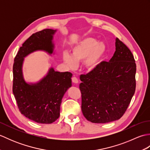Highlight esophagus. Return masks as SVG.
I'll return each mask as SVG.
<instances>
[{
  "label": "esophagus",
  "instance_id": "obj_1",
  "mask_svg": "<svg viewBox=\"0 0 150 150\" xmlns=\"http://www.w3.org/2000/svg\"><path fill=\"white\" fill-rule=\"evenodd\" d=\"M71 80H72V82H73V83L77 84L78 82H79L78 79H77V78L76 77H73L71 78Z\"/></svg>",
  "mask_w": 150,
  "mask_h": 150
}]
</instances>
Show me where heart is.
<instances>
[{
	"instance_id": "1",
	"label": "heart",
	"mask_w": 150,
	"mask_h": 150,
	"mask_svg": "<svg viewBox=\"0 0 150 150\" xmlns=\"http://www.w3.org/2000/svg\"><path fill=\"white\" fill-rule=\"evenodd\" d=\"M71 55L65 52L63 60L70 69L75 68L77 62H84L86 68L92 70L98 66L106 51L103 42H98L93 38H86L73 47Z\"/></svg>"
}]
</instances>
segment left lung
I'll return each mask as SVG.
<instances>
[{"instance_id":"left-lung-1","label":"left lung","mask_w":150,"mask_h":150,"mask_svg":"<svg viewBox=\"0 0 150 150\" xmlns=\"http://www.w3.org/2000/svg\"><path fill=\"white\" fill-rule=\"evenodd\" d=\"M115 47L109 62H100L80 77L81 109L84 117L91 122L107 123L120 119L135 93L134 57L118 38Z\"/></svg>"}]
</instances>
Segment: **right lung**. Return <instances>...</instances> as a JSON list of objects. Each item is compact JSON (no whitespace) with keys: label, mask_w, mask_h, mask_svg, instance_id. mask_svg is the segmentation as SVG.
<instances>
[{"label":"right lung","mask_w":150,"mask_h":150,"mask_svg":"<svg viewBox=\"0 0 150 150\" xmlns=\"http://www.w3.org/2000/svg\"><path fill=\"white\" fill-rule=\"evenodd\" d=\"M55 31L45 29L31 35L20 47L13 66V93L18 110L24 116L37 123L51 124L58 119L62 98L71 86L72 73L55 71L53 68L37 84L26 83L22 75L24 57L37 50L53 53V35Z\"/></svg>","instance_id":"right-lung-1"}]
</instances>
